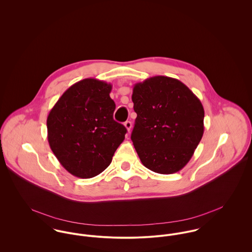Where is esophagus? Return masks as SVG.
<instances>
[{"instance_id":"esophagus-1","label":"esophagus","mask_w":252,"mask_h":252,"mask_svg":"<svg viewBox=\"0 0 252 252\" xmlns=\"http://www.w3.org/2000/svg\"><path fill=\"white\" fill-rule=\"evenodd\" d=\"M124 126H125V128L127 129V131H128V133H129L130 130H131V128H132V122H131V121H126V122L124 123Z\"/></svg>"}]
</instances>
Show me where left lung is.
Wrapping results in <instances>:
<instances>
[{"label": "left lung", "mask_w": 252, "mask_h": 252, "mask_svg": "<svg viewBox=\"0 0 252 252\" xmlns=\"http://www.w3.org/2000/svg\"><path fill=\"white\" fill-rule=\"evenodd\" d=\"M137 113L131 140L145 168L171 175L191 159L204 134L205 110L179 79L157 75L133 88Z\"/></svg>", "instance_id": "8db88e82"}]
</instances>
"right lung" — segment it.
I'll list each match as a JSON object with an SVG mask.
<instances>
[{
	"instance_id": "obj_1",
	"label": "right lung",
	"mask_w": 252,
	"mask_h": 252,
	"mask_svg": "<svg viewBox=\"0 0 252 252\" xmlns=\"http://www.w3.org/2000/svg\"><path fill=\"white\" fill-rule=\"evenodd\" d=\"M111 84L85 78L69 87L48 113L47 140L72 176L90 179L105 171L127 129L114 121Z\"/></svg>"
}]
</instances>
